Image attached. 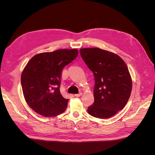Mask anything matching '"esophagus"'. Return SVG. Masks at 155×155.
<instances>
[{
	"label": "esophagus",
	"instance_id": "esophagus-1",
	"mask_svg": "<svg viewBox=\"0 0 155 155\" xmlns=\"http://www.w3.org/2000/svg\"><path fill=\"white\" fill-rule=\"evenodd\" d=\"M82 95V92H79V93H78V94H75V96H76V97H79V96H81Z\"/></svg>",
	"mask_w": 155,
	"mask_h": 155
}]
</instances>
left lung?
I'll list each match as a JSON object with an SVG mask.
<instances>
[{
  "label": "left lung",
  "instance_id": "left-lung-1",
  "mask_svg": "<svg viewBox=\"0 0 155 155\" xmlns=\"http://www.w3.org/2000/svg\"><path fill=\"white\" fill-rule=\"evenodd\" d=\"M82 59L93 72L94 102L88 113L98 118H109L122 110L132 91L127 67L119 55L98 48L79 50Z\"/></svg>",
  "mask_w": 155,
  "mask_h": 155
}]
</instances>
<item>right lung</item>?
<instances>
[{"label": "right lung", "instance_id": "add662e5", "mask_svg": "<svg viewBox=\"0 0 155 155\" xmlns=\"http://www.w3.org/2000/svg\"><path fill=\"white\" fill-rule=\"evenodd\" d=\"M77 49H61L34 55L21 74L23 94L37 114L53 117L66 110L68 99L60 93L63 68L77 58Z\"/></svg>", "mask_w": 155, "mask_h": 155}]
</instances>
